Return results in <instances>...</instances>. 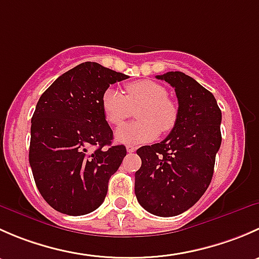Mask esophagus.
<instances>
[{
	"label": "esophagus",
	"mask_w": 259,
	"mask_h": 259,
	"mask_svg": "<svg viewBox=\"0 0 259 259\" xmlns=\"http://www.w3.org/2000/svg\"><path fill=\"white\" fill-rule=\"evenodd\" d=\"M126 150H127V153H134V151L137 150V148H135V146H133V145H127Z\"/></svg>",
	"instance_id": "34e87169"
}]
</instances>
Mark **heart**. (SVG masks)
Wrapping results in <instances>:
<instances>
[{"instance_id":"heart-1","label":"heart","mask_w":259,"mask_h":259,"mask_svg":"<svg viewBox=\"0 0 259 259\" xmlns=\"http://www.w3.org/2000/svg\"><path fill=\"white\" fill-rule=\"evenodd\" d=\"M139 120L119 127L115 133L117 142L142 144L156 139L159 132L166 134L174 127L178 110L164 86L155 81L140 80L125 86V95L114 88H108L101 95V109L109 124L120 126L130 117L133 109Z\"/></svg>"}]
</instances>
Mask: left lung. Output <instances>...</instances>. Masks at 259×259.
I'll list each match as a JSON object with an SVG mask.
<instances>
[{
    "instance_id": "obj_1",
    "label": "left lung",
    "mask_w": 259,
    "mask_h": 259,
    "mask_svg": "<svg viewBox=\"0 0 259 259\" xmlns=\"http://www.w3.org/2000/svg\"><path fill=\"white\" fill-rule=\"evenodd\" d=\"M174 88L178 117L160 143L137 150L135 195L149 213L174 217L195 204L209 187L221 148L222 111L210 91L184 72L158 75Z\"/></svg>"
}]
</instances>
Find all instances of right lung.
<instances>
[{
    "instance_id": "obj_1",
    "label": "right lung",
    "mask_w": 259,
    "mask_h": 259,
    "mask_svg": "<svg viewBox=\"0 0 259 259\" xmlns=\"http://www.w3.org/2000/svg\"><path fill=\"white\" fill-rule=\"evenodd\" d=\"M127 77L98 62H82L41 95L31 119L28 160L38 192L60 213L83 215L105 199L126 148L111 145L101 95Z\"/></svg>"
}]
</instances>
